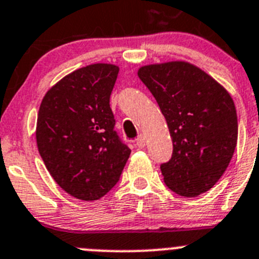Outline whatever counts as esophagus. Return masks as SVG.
Here are the masks:
<instances>
[{"label": "esophagus", "mask_w": 259, "mask_h": 259, "mask_svg": "<svg viewBox=\"0 0 259 259\" xmlns=\"http://www.w3.org/2000/svg\"><path fill=\"white\" fill-rule=\"evenodd\" d=\"M147 144L146 142V138H144V135H139V137L137 138V146L139 147V148H144Z\"/></svg>", "instance_id": "obj_1"}]
</instances>
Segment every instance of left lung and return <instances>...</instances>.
I'll list each match as a JSON object with an SVG mask.
<instances>
[{"label": "left lung", "instance_id": "8db88e82", "mask_svg": "<svg viewBox=\"0 0 259 259\" xmlns=\"http://www.w3.org/2000/svg\"><path fill=\"white\" fill-rule=\"evenodd\" d=\"M138 76L156 98L172 139V157L161 165L166 185L181 197L206 193L226 171L238 142L230 93L185 61L146 65Z\"/></svg>", "mask_w": 259, "mask_h": 259}]
</instances>
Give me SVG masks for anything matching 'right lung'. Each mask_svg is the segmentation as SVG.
<instances>
[{"mask_svg":"<svg viewBox=\"0 0 259 259\" xmlns=\"http://www.w3.org/2000/svg\"><path fill=\"white\" fill-rule=\"evenodd\" d=\"M117 74L112 64L75 70L48 89L38 111L35 139L48 172L87 202L115 187L132 152L113 130L110 96Z\"/></svg>","mask_w":259,"mask_h":259,"instance_id":"1","label":"right lung"}]
</instances>
